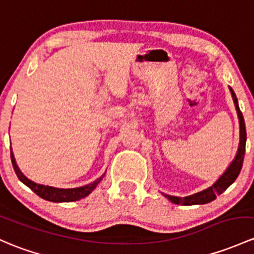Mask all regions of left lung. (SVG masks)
I'll return each mask as SVG.
<instances>
[{
    "mask_svg": "<svg viewBox=\"0 0 254 254\" xmlns=\"http://www.w3.org/2000/svg\"><path fill=\"white\" fill-rule=\"evenodd\" d=\"M231 95H233L235 107H236L237 114H239L240 119V147L239 152L236 154V158L234 159V162L231 163L230 167L226 169V172L219 178V180L210 188L205 189V190L197 192V193L191 194L188 197H175V196H169V194H164L169 201H172L175 204H184V205H193V204H205L209 203V202L214 201L217 198L218 194H221L239 176L240 172L242 169V164H244V158H245V152H246V125H245V119L242 116V112L240 111L239 102H237V97L233 91V89L230 87Z\"/></svg>",
    "mask_w": 254,
    "mask_h": 254,
    "instance_id": "8db88e82",
    "label": "left lung"
}]
</instances>
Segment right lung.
I'll return each instance as SVG.
<instances>
[{"label": "right lung", "mask_w": 254, "mask_h": 254, "mask_svg": "<svg viewBox=\"0 0 254 254\" xmlns=\"http://www.w3.org/2000/svg\"><path fill=\"white\" fill-rule=\"evenodd\" d=\"M10 159H12L13 169H14L15 174H17L18 179H19L21 183L25 184L31 191L35 192L37 196H40L41 198L46 199V201H51V202H73V201H78V199L84 198V197H86L87 194L91 193V191L98 185V184H100V181L102 180L103 176H105V174H103L101 178H98L97 180L93 181V183L89 184V185L81 186V188L57 189V188H52V186L40 185V184L34 183V181L29 180L28 178H25V176L21 174L19 168H18L12 151H10Z\"/></svg>", "instance_id": "right-lung-1"}]
</instances>
